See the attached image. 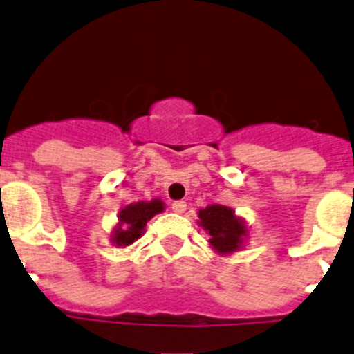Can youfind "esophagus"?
Wrapping results in <instances>:
<instances>
[{"label":"esophagus","instance_id":"obj_1","mask_svg":"<svg viewBox=\"0 0 354 354\" xmlns=\"http://www.w3.org/2000/svg\"><path fill=\"white\" fill-rule=\"evenodd\" d=\"M171 210H173L174 214H183V212L187 210V202H183V200L173 202V203H171Z\"/></svg>","mask_w":354,"mask_h":354}]
</instances>
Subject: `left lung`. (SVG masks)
I'll use <instances>...</instances> for the list:
<instances>
[{
  "mask_svg": "<svg viewBox=\"0 0 354 354\" xmlns=\"http://www.w3.org/2000/svg\"><path fill=\"white\" fill-rule=\"evenodd\" d=\"M198 224L207 230L210 239L208 244L218 254H230L239 251L248 229L243 218L237 217L230 207L208 205L198 210Z\"/></svg>",
  "mask_w": 354,
  "mask_h": 354,
  "instance_id": "obj_1",
  "label": "left lung"
}]
</instances>
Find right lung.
I'll return each instance as SVG.
<instances>
[{
	"mask_svg": "<svg viewBox=\"0 0 354 354\" xmlns=\"http://www.w3.org/2000/svg\"><path fill=\"white\" fill-rule=\"evenodd\" d=\"M162 210H165V203L159 198L151 200V202L130 203L122 208L118 214V224L111 232V243L118 248L130 245L133 241L142 237L147 222Z\"/></svg>",
	"mask_w": 354,
	"mask_h": 354,
	"instance_id": "obj_1",
	"label": "right lung"
}]
</instances>
